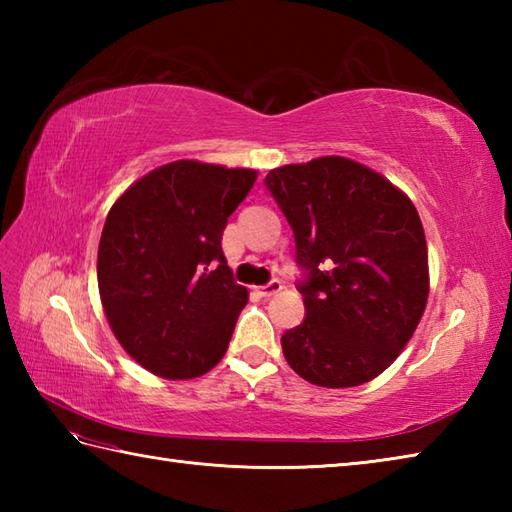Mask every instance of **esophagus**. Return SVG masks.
Here are the masks:
<instances>
[{"label":"esophagus","mask_w":512,"mask_h":512,"mask_svg":"<svg viewBox=\"0 0 512 512\" xmlns=\"http://www.w3.org/2000/svg\"><path fill=\"white\" fill-rule=\"evenodd\" d=\"M281 288H284V286H281V281H279V279H273V281H268L266 286H259L257 292H259V295H262V297H273V295H277V292H279Z\"/></svg>","instance_id":"obj_1"}]
</instances>
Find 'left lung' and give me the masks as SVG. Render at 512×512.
Instances as JSON below:
<instances>
[{"label":"left lung","mask_w":512,"mask_h":512,"mask_svg":"<svg viewBox=\"0 0 512 512\" xmlns=\"http://www.w3.org/2000/svg\"><path fill=\"white\" fill-rule=\"evenodd\" d=\"M266 187L295 233L301 325L284 332L288 365L319 387L383 374L416 332L429 297L416 206L385 176L343 156L284 165Z\"/></svg>","instance_id":"8db88e82"}]
</instances>
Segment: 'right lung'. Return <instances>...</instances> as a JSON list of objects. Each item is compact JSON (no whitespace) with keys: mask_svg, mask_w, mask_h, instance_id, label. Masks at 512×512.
Returning <instances> with one entry per match:
<instances>
[{"mask_svg":"<svg viewBox=\"0 0 512 512\" xmlns=\"http://www.w3.org/2000/svg\"><path fill=\"white\" fill-rule=\"evenodd\" d=\"M255 169L176 160L136 180L107 213L99 242L101 303L123 350L169 380L222 361L248 290L235 284L222 233Z\"/></svg>","mask_w":512,"mask_h":512,"instance_id":"obj_1","label":"right lung"}]
</instances>
